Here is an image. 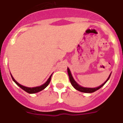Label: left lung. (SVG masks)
<instances>
[{"label":"left lung","instance_id":"8db88e82","mask_svg":"<svg viewBox=\"0 0 123 123\" xmlns=\"http://www.w3.org/2000/svg\"><path fill=\"white\" fill-rule=\"evenodd\" d=\"M68 76H69V80H70V82H71V85L73 86V87L75 88V89H77V91H79L82 92H87V93H91V92H94L96 91L97 90L99 89L101 87H103L104 85L105 84V83L107 82V81L109 80V79H110V77H111V73L109 75V78L107 79V80L105 81L104 83H103L102 85L101 86H99V87H94V88H89V87H82L80 86L79 84H78L77 82H75V80H74V79L72 77V75H71V71L69 70V69L68 68Z\"/></svg>","mask_w":123,"mask_h":123}]
</instances>
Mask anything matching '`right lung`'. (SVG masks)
Returning a JSON list of instances; mask_svg holds the SVG:
<instances>
[{
	"label": "right lung",
	"mask_w": 123,
	"mask_h": 123,
	"mask_svg": "<svg viewBox=\"0 0 123 123\" xmlns=\"http://www.w3.org/2000/svg\"><path fill=\"white\" fill-rule=\"evenodd\" d=\"M52 75H51V76L49 77V79H48V80L46 81V82H45L44 84H43V85H41V86H40L35 87H25V86H22L21 84H20L19 83H18V82H16V81L14 80V79L13 78V77H12V75H11V78H12V80L14 81V82L16 83V85L19 86V87H20L21 89H22L23 90H24L25 91L27 92H28V93L34 94V93H36V92H38L41 91H42V90H43L44 89H45V88H46V87L48 86V84H49V83L50 82V80H51V77H52Z\"/></svg>",
	"instance_id": "obj_1"
}]
</instances>
